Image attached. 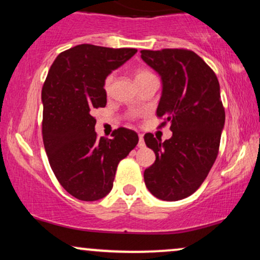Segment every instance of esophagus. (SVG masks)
<instances>
[{
    "label": "esophagus",
    "mask_w": 260,
    "mask_h": 260,
    "mask_svg": "<svg viewBox=\"0 0 260 260\" xmlns=\"http://www.w3.org/2000/svg\"><path fill=\"white\" fill-rule=\"evenodd\" d=\"M138 147L143 148L144 147V138H143L142 134H139V142H138Z\"/></svg>",
    "instance_id": "1"
}]
</instances>
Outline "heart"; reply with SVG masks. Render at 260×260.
I'll list each match as a JSON object with an SVG mask.
<instances>
[{"label":"heart","instance_id":"1","mask_svg":"<svg viewBox=\"0 0 260 260\" xmlns=\"http://www.w3.org/2000/svg\"><path fill=\"white\" fill-rule=\"evenodd\" d=\"M151 77H155V74L151 72V71L147 70V68H137V70L134 71V78H136V82L138 83V84L139 83H142L143 80L151 78ZM112 80H113L112 74H109V76H106L105 79H104L103 89L106 94H109L110 90H111Z\"/></svg>","mask_w":260,"mask_h":260}]
</instances>
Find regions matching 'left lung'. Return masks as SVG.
<instances>
[{
  "mask_svg": "<svg viewBox=\"0 0 260 260\" xmlns=\"http://www.w3.org/2000/svg\"><path fill=\"white\" fill-rule=\"evenodd\" d=\"M142 58L162 79L156 116L170 123L165 142L147 133L144 142L156 160L144 171L145 186L161 201H180L196 192L219 154L225 123L216 74L187 49L142 50Z\"/></svg>",
  "mask_w": 260,
  "mask_h": 260,
  "instance_id": "1",
  "label": "left lung"
}]
</instances>
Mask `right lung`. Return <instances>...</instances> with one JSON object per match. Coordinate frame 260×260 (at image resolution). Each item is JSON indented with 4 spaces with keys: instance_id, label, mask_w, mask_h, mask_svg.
<instances>
[{
    "instance_id": "add662e5",
    "label": "right lung",
    "mask_w": 260,
    "mask_h": 260,
    "mask_svg": "<svg viewBox=\"0 0 260 260\" xmlns=\"http://www.w3.org/2000/svg\"><path fill=\"white\" fill-rule=\"evenodd\" d=\"M137 49L82 44L61 52L45 79L43 140L62 187L79 201H99L110 193L118 162L138 144V134L120 127L112 138H98L92 111L106 106L103 83Z\"/></svg>"
}]
</instances>
